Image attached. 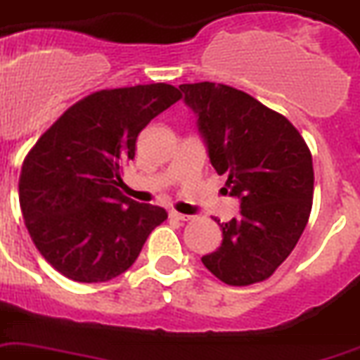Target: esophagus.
<instances>
[{
  "label": "esophagus",
  "mask_w": 360,
  "mask_h": 360,
  "mask_svg": "<svg viewBox=\"0 0 360 360\" xmlns=\"http://www.w3.org/2000/svg\"><path fill=\"white\" fill-rule=\"evenodd\" d=\"M170 218H174V220H179V221H188V220H192V216L181 214V212H177V210H170Z\"/></svg>",
  "instance_id": "34e87169"
}]
</instances>
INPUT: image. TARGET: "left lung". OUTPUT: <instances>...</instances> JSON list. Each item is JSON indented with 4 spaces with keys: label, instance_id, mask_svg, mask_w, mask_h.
<instances>
[{
    "label": "left lung",
    "instance_id": "left-lung-1",
    "mask_svg": "<svg viewBox=\"0 0 360 360\" xmlns=\"http://www.w3.org/2000/svg\"><path fill=\"white\" fill-rule=\"evenodd\" d=\"M179 89L198 116L210 165L240 200V216L220 224L221 246L201 262L226 285L264 281L296 248L311 216V150L283 114L242 90L209 81Z\"/></svg>",
    "mask_w": 360,
    "mask_h": 360
}]
</instances>
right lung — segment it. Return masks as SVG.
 I'll return each mask as SVG.
<instances>
[{
  "label": "right lung",
  "instance_id": "obj_1",
  "mask_svg": "<svg viewBox=\"0 0 360 360\" xmlns=\"http://www.w3.org/2000/svg\"><path fill=\"white\" fill-rule=\"evenodd\" d=\"M181 99L166 83L99 90L72 105L23 159L20 207L31 240L79 283L110 281L136 261L162 207L122 194L136 136Z\"/></svg>",
  "mask_w": 360,
  "mask_h": 360
}]
</instances>
